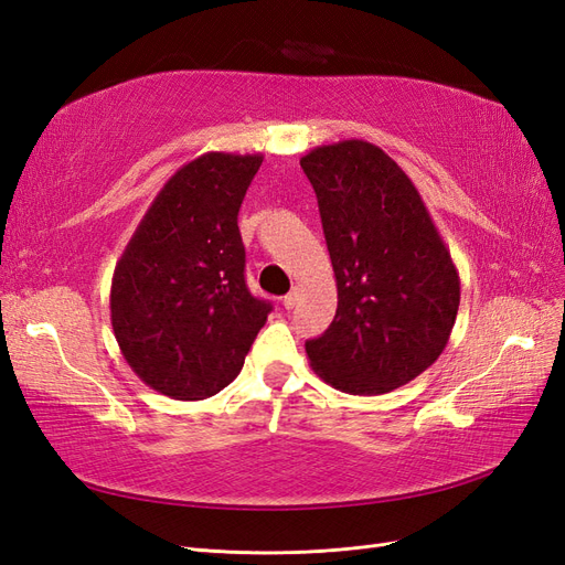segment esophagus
Wrapping results in <instances>:
<instances>
[{"label":"esophagus","instance_id":"esophagus-1","mask_svg":"<svg viewBox=\"0 0 565 565\" xmlns=\"http://www.w3.org/2000/svg\"><path fill=\"white\" fill-rule=\"evenodd\" d=\"M297 303H299V287H295L292 292H289V295H285V297H282V306H285L287 311H292Z\"/></svg>","mask_w":565,"mask_h":565}]
</instances>
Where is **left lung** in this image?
<instances>
[{"instance_id": "left-lung-1", "label": "left lung", "mask_w": 565, "mask_h": 565, "mask_svg": "<svg viewBox=\"0 0 565 565\" xmlns=\"http://www.w3.org/2000/svg\"><path fill=\"white\" fill-rule=\"evenodd\" d=\"M337 278V313L306 355L322 382L380 396L436 363L459 309L452 256L415 183L367 141L301 158Z\"/></svg>"}]
</instances>
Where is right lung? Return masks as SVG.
<instances>
[{"instance_id":"1","label":"right lung","mask_w":565,"mask_h":565,"mask_svg":"<svg viewBox=\"0 0 565 565\" xmlns=\"http://www.w3.org/2000/svg\"><path fill=\"white\" fill-rule=\"evenodd\" d=\"M264 162L204 152L152 200L113 273L110 320L139 380L177 401L226 388L270 313L245 282L237 212Z\"/></svg>"}]
</instances>
